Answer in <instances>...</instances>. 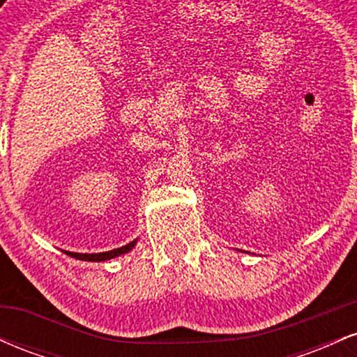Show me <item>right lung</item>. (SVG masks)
I'll list each match as a JSON object with an SVG mask.
<instances>
[{
  "mask_svg": "<svg viewBox=\"0 0 357 357\" xmlns=\"http://www.w3.org/2000/svg\"><path fill=\"white\" fill-rule=\"evenodd\" d=\"M134 245H136V241H130V243H127L126 247L110 250V252H102V253H72V252H67V253L70 257H73V258H79V260L104 261V260H109V258L122 255V253H127V252H129V250H132Z\"/></svg>",
  "mask_w": 357,
  "mask_h": 357,
  "instance_id": "add662e5",
  "label": "right lung"
}]
</instances>
